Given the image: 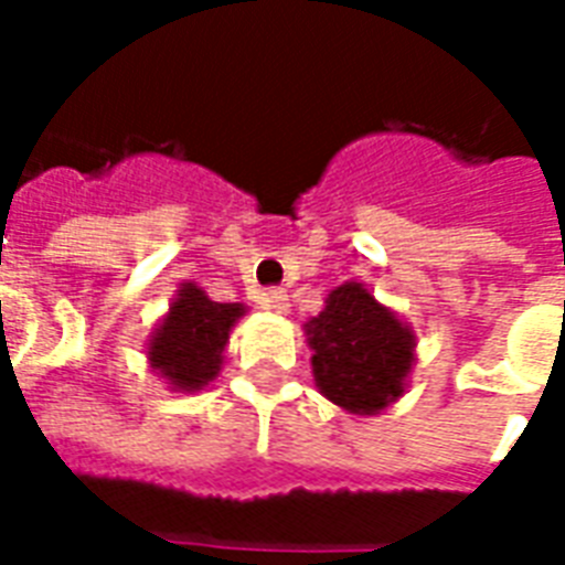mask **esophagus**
Segmentation results:
<instances>
[{
  "label": "esophagus",
  "mask_w": 565,
  "mask_h": 565,
  "mask_svg": "<svg viewBox=\"0 0 565 565\" xmlns=\"http://www.w3.org/2000/svg\"><path fill=\"white\" fill-rule=\"evenodd\" d=\"M259 306L269 308L275 315H287L290 311V299H287L284 290H266V294L259 296Z\"/></svg>",
  "instance_id": "obj_1"
}]
</instances>
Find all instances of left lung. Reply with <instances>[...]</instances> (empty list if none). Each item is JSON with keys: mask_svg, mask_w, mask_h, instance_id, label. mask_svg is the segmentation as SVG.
Listing matches in <instances>:
<instances>
[{"mask_svg": "<svg viewBox=\"0 0 565 565\" xmlns=\"http://www.w3.org/2000/svg\"><path fill=\"white\" fill-rule=\"evenodd\" d=\"M318 391L351 415H379L405 393L415 332L363 284L344 281L306 323Z\"/></svg>", "mask_w": 565, "mask_h": 565, "instance_id": "1", "label": "left lung"}]
</instances>
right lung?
<instances>
[{"instance_id":"obj_1","label":"right lung","mask_w":565,"mask_h":565,"mask_svg":"<svg viewBox=\"0 0 565 565\" xmlns=\"http://www.w3.org/2000/svg\"><path fill=\"white\" fill-rule=\"evenodd\" d=\"M242 315V302H214L196 284H181L169 315L150 335V369L169 381L174 391H202L209 381L217 379L230 330Z\"/></svg>"}]
</instances>
